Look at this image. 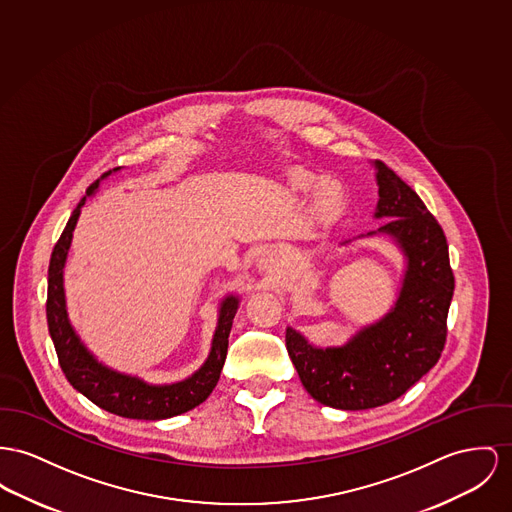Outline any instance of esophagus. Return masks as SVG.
<instances>
[{
	"instance_id": "esophagus-1",
	"label": "esophagus",
	"mask_w": 512,
	"mask_h": 512,
	"mask_svg": "<svg viewBox=\"0 0 512 512\" xmlns=\"http://www.w3.org/2000/svg\"><path fill=\"white\" fill-rule=\"evenodd\" d=\"M256 268H258V272L264 273V275H279V273H283V258H281V252L275 250V248H266V250L260 254Z\"/></svg>"
}]
</instances>
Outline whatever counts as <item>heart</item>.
Listing matches in <instances>:
<instances>
[{
  "mask_svg": "<svg viewBox=\"0 0 512 512\" xmlns=\"http://www.w3.org/2000/svg\"><path fill=\"white\" fill-rule=\"evenodd\" d=\"M316 180L312 176H299L295 180L297 188L308 190ZM343 205V188L338 180H324L314 196V211L318 217H330L338 213Z\"/></svg>",
  "mask_w": 512,
  "mask_h": 512,
  "instance_id": "b5f03b06",
  "label": "heart"
}]
</instances>
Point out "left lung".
<instances>
[{
    "instance_id": "left-lung-1",
    "label": "left lung",
    "mask_w": 512,
    "mask_h": 512,
    "mask_svg": "<svg viewBox=\"0 0 512 512\" xmlns=\"http://www.w3.org/2000/svg\"><path fill=\"white\" fill-rule=\"evenodd\" d=\"M376 219H388L373 235H388L408 266L390 312L359 330L341 347H316L287 328L289 357L308 394L330 408L371 409L394 402L441 359L454 273L441 225L408 184L375 161Z\"/></svg>"
}]
</instances>
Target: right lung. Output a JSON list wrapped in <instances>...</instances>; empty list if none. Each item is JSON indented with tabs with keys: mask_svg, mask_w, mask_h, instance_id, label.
I'll return each mask as SVG.
<instances>
[{
	"mask_svg": "<svg viewBox=\"0 0 512 512\" xmlns=\"http://www.w3.org/2000/svg\"><path fill=\"white\" fill-rule=\"evenodd\" d=\"M118 171V169H114ZM112 171L104 172L108 176ZM99 186V180L87 188V196H93ZM87 196L73 209L68 225L56 242L48 266V299H46V318L48 330L54 341L60 367L69 380V384L79 390L85 398H89L99 408L106 409L114 415L128 419H145L157 421L180 415L200 406L205 398L217 386L221 369L225 365L229 334L233 326V318L239 308V297L229 295L219 308V320L215 328V336L211 343V353L202 369L182 382L174 384H147L136 376L116 373L103 363H99L87 347L77 338L71 328L66 310L64 295V266L68 258L69 244L73 237V229L77 225L81 207L85 205Z\"/></svg>",
	"mask_w": 512,
	"mask_h": 512,
	"instance_id": "right-lung-1",
	"label": "right lung"
}]
</instances>
